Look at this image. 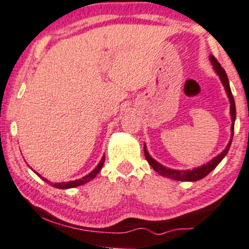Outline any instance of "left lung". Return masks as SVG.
<instances>
[{"instance_id":"obj_1","label":"left lung","mask_w":249,"mask_h":249,"mask_svg":"<svg viewBox=\"0 0 249 249\" xmlns=\"http://www.w3.org/2000/svg\"><path fill=\"white\" fill-rule=\"evenodd\" d=\"M210 60H211L214 71L217 72L219 78H220L221 83H223L225 89H226V93H227V95H229V99L231 102V119H232V127H231V133L232 134H231V140L223 153L219 154L217 157H214V159L210 160V162L206 163V164L198 166V168L192 169V170H174V169L166 168V166L162 165L160 163L157 162V160H155L153 157L149 155V153L147 151V148H145V144H144L145 160H148L149 164L153 166V169L155 171H157L160 175H162V176H164L166 178H171V179H175V180H182V182H196V180H199V179H201V178L207 176V175H209L210 172H211L213 169H214L215 166H217L219 163L223 160V159L226 156L227 153H229V150H230L231 143H232V140H233V134H234V121H235V115H236L235 102H234V98H233L232 92H231L229 78H227V74H226V72H225V70L221 67L220 64L218 63V60L215 59L213 55H210Z\"/></svg>"}]
</instances>
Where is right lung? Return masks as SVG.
Masks as SVG:
<instances>
[{"instance_id":"obj_1","label":"right lung","mask_w":249,"mask_h":249,"mask_svg":"<svg viewBox=\"0 0 249 249\" xmlns=\"http://www.w3.org/2000/svg\"><path fill=\"white\" fill-rule=\"evenodd\" d=\"M104 163H105V156L102 157L101 160H100V163H99V164L96 165V168L94 169V170L90 171L89 175H86V176L81 178V179L71 180V182H66V183H50V184H52V186H54V188H57V189H71V188H75V186L83 185V184L89 182V180H92L93 178H94L96 175H98V172L101 170V168H102V165H104ZM36 174H37V172H36ZM38 176L42 178L43 180H45V182H49V180L46 179V178L42 177V176H40V175H38Z\"/></svg>"}]
</instances>
